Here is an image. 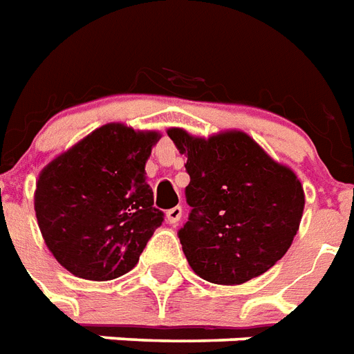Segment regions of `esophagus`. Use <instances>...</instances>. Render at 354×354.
I'll return each instance as SVG.
<instances>
[{
    "instance_id": "1",
    "label": "esophagus",
    "mask_w": 354,
    "mask_h": 354,
    "mask_svg": "<svg viewBox=\"0 0 354 354\" xmlns=\"http://www.w3.org/2000/svg\"><path fill=\"white\" fill-rule=\"evenodd\" d=\"M180 216H183V207H174V209H169V211L166 212V218L169 224H177L180 220Z\"/></svg>"
}]
</instances>
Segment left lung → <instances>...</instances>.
Wrapping results in <instances>:
<instances>
[{
    "label": "left lung",
    "mask_w": 354,
    "mask_h": 354,
    "mask_svg": "<svg viewBox=\"0 0 354 354\" xmlns=\"http://www.w3.org/2000/svg\"><path fill=\"white\" fill-rule=\"evenodd\" d=\"M167 136L187 156L192 211L179 239L194 272L218 286L267 272L299 231L304 188L297 174L243 130L199 138L169 129Z\"/></svg>",
    "instance_id": "left-lung-1"
}]
</instances>
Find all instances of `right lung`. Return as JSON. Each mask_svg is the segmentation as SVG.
Masks as SVG:
<instances>
[{"label":"right lung","instance_id":"add662e5","mask_svg":"<svg viewBox=\"0 0 354 354\" xmlns=\"http://www.w3.org/2000/svg\"><path fill=\"white\" fill-rule=\"evenodd\" d=\"M156 130L108 123L55 156L37 179L35 214L52 256L71 274L108 281L136 267L164 212L145 162Z\"/></svg>","mask_w":354,"mask_h":354}]
</instances>
